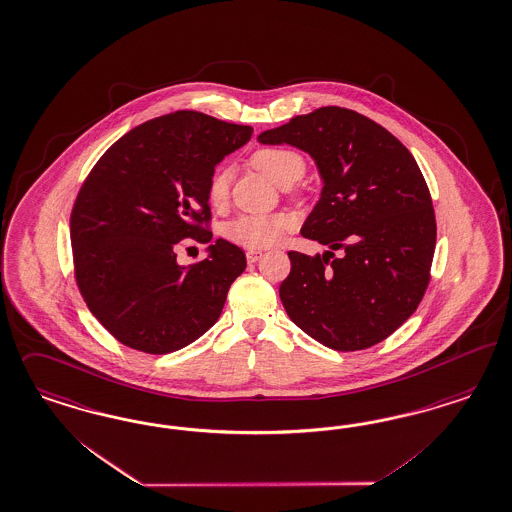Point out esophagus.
Masks as SVG:
<instances>
[{"instance_id": "obj_1", "label": "esophagus", "mask_w": 512, "mask_h": 512, "mask_svg": "<svg viewBox=\"0 0 512 512\" xmlns=\"http://www.w3.org/2000/svg\"><path fill=\"white\" fill-rule=\"evenodd\" d=\"M262 256H264V254H262V250H248L247 262L248 264H256Z\"/></svg>"}]
</instances>
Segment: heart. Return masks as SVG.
I'll return each mask as SVG.
<instances>
[{"label": "heart", "mask_w": 512, "mask_h": 512, "mask_svg": "<svg viewBox=\"0 0 512 512\" xmlns=\"http://www.w3.org/2000/svg\"><path fill=\"white\" fill-rule=\"evenodd\" d=\"M250 163L256 171L262 172L273 184L283 188L284 184H294L303 171L300 153L284 148H265L252 153ZM229 171L218 169L209 182V201L212 205H222L228 197ZM292 222L284 214H245L229 222L226 237L229 241L247 248H267L277 245L290 229Z\"/></svg>", "instance_id": "b5f03b06"}]
</instances>
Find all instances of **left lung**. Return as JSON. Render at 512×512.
I'll return each mask as SVG.
<instances>
[{
    "label": "left lung",
    "instance_id": "left-lung-1",
    "mask_svg": "<svg viewBox=\"0 0 512 512\" xmlns=\"http://www.w3.org/2000/svg\"><path fill=\"white\" fill-rule=\"evenodd\" d=\"M258 142L309 153L322 180L302 235L330 250L288 252L292 269L279 288L288 317L336 351L385 340L431 279L435 210L416 159L376 121L338 106L296 115Z\"/></svg>",
    "mask_w": 512,
    "mask_h": 512
}]
</instances>
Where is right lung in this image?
<instances>
[{
  "label": "right lung",
  "instance_id": "1",
  "mask_svg": "<svg viewBox=\"0 0 512 512\" xmlns=\"http://www.w3.org/2000/svg\"><path fill=\"white\" fill-rule=\"evenodd\" d=\"M252 127L178 110L121 136L77 195L70 218L76 281L115 340L152 355L178 351L218 321L245 252L224 239L199 264L176 245L207 235L214 167L245 146Z\"/></svg>",
  "mask_w": 512,
  "mask_h": 512
}]
</instances>
